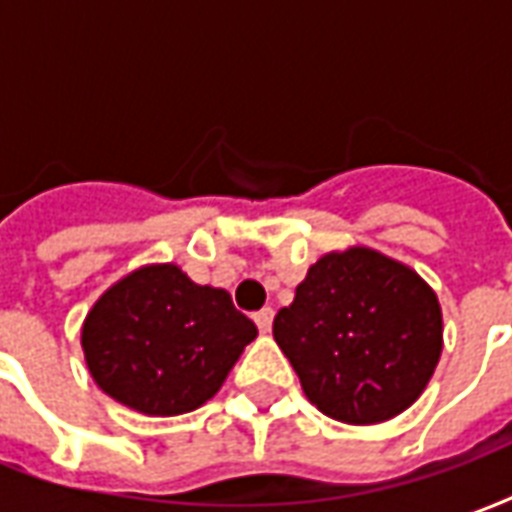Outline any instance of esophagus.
<instances>
[{
  "label": "esophagus",
  "mask_w": 512,
  "mask_h": 512,
  "mask_svg": "<svg viewBox=\"0 0 512 512\" xmlns=\"http://www.w3.org/2000/svg\"><path fill=\"white\" fill-rule=\"evenodd\" d=\"M255 323H257V329H260L263 334L271 332V323H274V310H271V307H266V310L255 312Z\"/></svg>",
  "instance_id": "esophagus-1"
}]
</instances>
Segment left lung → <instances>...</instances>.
Listing matches in <instances>:
<instances>
[{"instance_id": "1", "label": "left lung", "mask_w": 512, "mask_h": 512, "mask_svg": "<svg viewBox=\"0 0 512 512\" xmlns=\"http://www.w3.org/2000/svg\"><path fill=\"white\" fill-rule=\"evenodd\" d=\"M274 340L312 406L337 422L376 425L425 392L444 321L436 290L414 268L348 246L312 263L274 318Z\"/></svg>"}]
</instances>
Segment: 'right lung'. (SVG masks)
<instances>
[{
  "label": "right lung",
  "mask_w": 512,
  "mask_h": 512,
  "mask_svg": "<svg viewBox=\"0 0 512 512\" xmlns=\"http://www.w3.org/2000/svg\"><path fill=\"white\" fill-rule=\"evenodd\" d=\"M255 337L257 326L227 290L191 282L175 263L128 271L82 323L95 384L145 417H178L208 403Z\"/></svg>",
  "instance_id": "obj_1"
}]
</instances>
